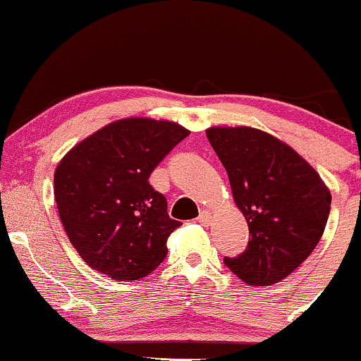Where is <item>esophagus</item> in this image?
<instances>
[{
  "instance_id": "esophagus-1",
  "label": "esophagus",
  "mask_w": 361,
  "mask_h": 361,
  "mask_svg": "<svg viewBox=\"0 0 361 361\" xmlns=\"http://www.w3.org/2000/svg\"><path fill=\"white\" fill-rule=\"evenodd\" d=\"M197 221L202 225L209 224V221H212V212H209V209H201L200 216H197Z\"/></svg>"
}]
</instances>
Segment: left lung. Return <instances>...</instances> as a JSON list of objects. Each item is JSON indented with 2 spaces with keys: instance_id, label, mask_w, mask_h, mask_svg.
I'll return each mask as SVG.
<instances>
[{
  "instance_id": "obj_1",
  "label": "left lung",
  "mask_w": 361,
  "mask_h": 361,
  "mask_svg": "<svg viewBox=\"0 0 361 361\" xmlns=\"http://www.w3.org/2000/svg\"><path fill=\"white\" fill-rule=\"evenodd\" d=\"M209 143L228 173L249 244L224 262L242 281L269 286L293 273L321 240L331 192L293 148L256 128H209Z\"/></svg>"
}]
</instances>
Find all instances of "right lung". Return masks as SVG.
Masks as SVG:
<instances>
[{
    "mask_svg": "<svg viewBox=\"0 0 361 361\" xmlns=\"http://www.w3.org/2000/svg\"><path fill=\"white\" fill-rule=\"evenodd\" d=\"M189 131L129 117L73 147L54 172V200L71 245L90 268L119 281L145 278L167 257L180 225L149 176Z\"/></svg>",
    "mask_w": 361,
    "mask_h": 361,
    "instance_id": "1",
    "label": "right lung"
}]
</instances>
